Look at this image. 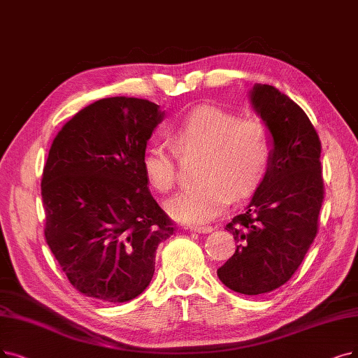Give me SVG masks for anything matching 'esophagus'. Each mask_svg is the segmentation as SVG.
I'll list each match as a JSON object with an SVG mask.
<instances>
[{"mask_svg":"<svg viewBox=\"0 0 358 358\" xmlns=\"http://www.w3.org/2000/svg\"><path fill=\"white\" fill-rule=\"evenodd\" d=\"M185 229H189V231L196 232V234H210L213 231L211 226H189V227H185Z\"/></svg>","mask_w":358,"mask_h":358,"instance_id":"esophagus-1","label":"esophagus"}]
</instances>
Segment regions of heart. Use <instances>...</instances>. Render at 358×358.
I'll return each instance as SVG.
<instances>
[{
    "label": "heart",
    "instance_id": "1",
    "mask_svg": "<svg viewBox=\"0 0 358 358\" xmlns=\"http://www.w3.org/2000/svg\"><path fill=\"white\" fill-rule=\"evenodd\" d=\"M171 145L155 142L142 157L151 187L167 194L178 182V154L203 155L196 187L170 199L167 210L187 223H206L217 217L236 196L251 194L262 183L273 142L268 126L259 117L213 106L191 111L170 131Z\"/></svg>",
    "mask_w": 358,
    "mask_h": 358
}]
</instances>
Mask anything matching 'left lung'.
Segmentation results:
<instances>
[{"mask_svg":"<svg viewBox=\"0 0 358 358\" xmlns=\"http://www.w3.org/2000/svg\"><path fill=\"white\" fill-rule=\"evenodd\" d=\"M250 99L273 142L262 183L247 208L226 224L236 251L217 276L229 289L260 295L287 283L317 235L324 198L319 135L304 110L271 85Z\"/></svg>","mask_w":358,"mask_h":358,"instance_id":"8db88e82","label":"left lung"}]
</instances>
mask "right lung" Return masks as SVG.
Returning a JSON list of instances; mask_svg holds the SVG:
<instances>
[{
    "mask_svg": "<svg viewBox=\"0 0 358 358\" xmlns=\"http://www.w3.org/2000/svg\"><path fill=\"white\" fill-rule=\"evenodd\" d=\"M163 117L148 99L104 98L76 113L50 148L41 182L47 244L73 288L98 301L144 292L157 247L175 234L142 167Z\"/></svg>",
    "mask_w": 358,
    "mask_h": 358,
    "instance_id": "right-lung-1",
    "label": "right lung"
}]
</instances>
